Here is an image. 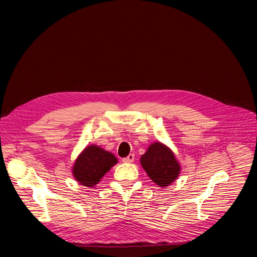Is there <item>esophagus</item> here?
<instances>
[{"label": "esophagus", "instance_id": "34e87169", "mask_svg": "<svg viewBox=\"0 0 257 257\" xmlns=\"http://www.w3.org/2000/svg\"><path fill=\"white\" fill-rule=\"evenodd\" d=\"M133 160H134V154H129L127 157L123 158V163L131 164V163H133Z\"/></svg>", "mask_w": 257, "mask_h": 257}]
</instances>
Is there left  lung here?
<instances>
[{
  "label": "left lung",
  "mask_w": 257,
  "mask_h": 257,
  "mask_svg": "<svg viewBox=\"0 0 257 257\" xmlns=\"http://www.w3.org/2000/svg\"><path fill=\"white\" fill-rule=\"evenodd\" d=\"M141 165L148 176L160 187H167L177 179L180 165L174 153L166 145L153 143L141 157Z\"/></svg>",
  "instance_id": "8db88e82"
}]
</instances>
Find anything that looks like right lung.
<instances>
[{
  "mask_svg": "<svg viewBox=\"0 0 257 257\" xmlns=\"http://www.w3.org/2000/svg\"><path fill=\"white\" fill-rule=\"evenodd\" d=\"M117 164L116 157L99 146H87L79 154L73 167V176L81 185L92 187Z\"/></svg>",
  "mask_w": 257,
  "mask_h": 257,
  "instance_id": "right-lung-1",
  "label": "right lung"
}]
</instances>
